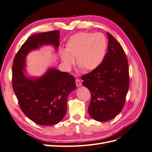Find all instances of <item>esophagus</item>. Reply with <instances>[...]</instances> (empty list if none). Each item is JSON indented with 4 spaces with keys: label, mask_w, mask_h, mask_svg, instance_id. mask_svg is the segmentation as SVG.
Returning a JSON list of instances; mask_svg holds the SVG:
<instances>
[{
    "label": "esophagus",
    "mask_w": 152,
    "mask_h": 152,
    "mask_svg": "<svg viewBox=\"0 0 152 152\" xmlns=\"http://www.w3.org/2000/svg\"><path fill=\"white\" fill-rule=\"evenodd\" d=\"M75 82H76V85L77 87H79V86H82V82L79 79H76L75 80Z\"/></svg>",
    "instance_id": "obj_1"
}]
</instances>
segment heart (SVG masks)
<instances>
[{
  "label": "heart",
  "mask_w": 152,
  "mask_h": 152,
  "mask_svg": "<svg viewBox=\"0 0 152 152\" xmlns=\"http://www.w3.org/2000/svg\"><path fill=\"white\" fill-rule=\"evenodd\" d=\"M107 49V41L101 33L80 32L73 35L66 44L65 50L59 54L64 65L68 68L74 64L85 71L93 70L103 61Z\"/></svg>",
  "instance_id": "obj_1"
}]
</instances>
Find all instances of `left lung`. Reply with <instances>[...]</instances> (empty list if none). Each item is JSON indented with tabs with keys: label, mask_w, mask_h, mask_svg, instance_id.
<instances>
[{
	"label": "left lung",
	"mask_w": 152,
	"mask_h": 152,
	"mask_svg": "<svg viewBox=\"0 0 152 152\" xmlns=\"http://www.w3.org/2000/svg\"><path fill=\"white\" fill-rule=\"evenodd\" d=\"M108 52L101 65L82 75V85L90 91V116L94 120H112L124 107L129 87L128 61L122 47L107 32Z\"/></svg>",
	"instance_id": "8db88e82"
}]
</instances>
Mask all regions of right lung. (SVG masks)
<instances>
[{
    "instance_id": "obj_1",
    "label": "right lung",
    "mask_w": 152,
    "mask_h": 152,
    "mask_svg": "<svg viewBox=\"0 0 152 152\" xmlns=\"http://www.w3.org/2000/svg\"><path fill=\"white\" fill-rule=\"evenodd\" d=\"M59 31L54 30L30 36L13 61L12 85L21 111L39 125L52 126L60 122L66 112L68 96L76 88L75 80L68 73L50 68L38 78L25 75L26 55L44 45L58 49Z\"/></svg>"
}]
</instances>
